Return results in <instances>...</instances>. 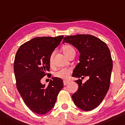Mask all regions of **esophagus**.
Wrapping results in <instances>:
<instances>
[{"mask_svg": "<svg viewBox=\"0 0 125 125\" xmlns=\"http://www.w3.org/2000/svg\"><path fill=\"white\" fill-rule=\"evenodd\" d=\"M69 83L68 81H63V84H64V86H66V85H67V84H68Z\"/></svg>", "mask_w": 125, "mask_h": 125, "instance_id": "obj_1", "label": "esophagus"}]
</instances>
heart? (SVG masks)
Returning a JSON list of instances; mask_svg holds the SVG:
<instances>
[{
	"label": "heart",
	"instance_id": "1",
	"mask_svg": "<svg viewBox=\"0 0 125 125\" xmlns=\"http://www.w3.org/2000/svg\"><path fill=\"white\" fill-rule=\"evenodd\" d=\"M62 52L68 58L71 55L75 54V50L72 46L70 45H66L63 47ZM54 53H52L51 54L49 58V64L52 66L53 64V57H54ZM72 72V70L71 68H62L57 71L54 73V76L57 78H59L63 80H67L70 77V75Z\"/></svg>",
	"mask_w": 125,
	"mask_h": 125
}]
</instances>
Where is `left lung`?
Returning a JSON list of instances; mask_svg holds the SVG:
<instances>
[{"mask_svg": "<svg viewBox=\"0 0 125 125\" xmlns=\"http://www.w3.org/2000/svg\"><path fill=\"white\" fill-rule=\"evenodd\" d=\"M68 43L80 53V63L72 76L80 78L76 81L78 90L72 96L75 104L85 111L96 108L104 100L110 88L112 60L107 45L98 38L90 34L67 35L63 43ZM84 76L89 79L83 84Z\"/></svg>", "mask_w": 125, "mask_h": 125, "instance_id": "obj_1", "label": "left lung"}]
</instances>
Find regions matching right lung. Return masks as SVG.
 I'll list each match as a JSON object with an SVG mask.
<instances>
[{
    "label": "right lung",
    "instance_id": "right-lung-1",
    "mask_svg": "<svg viewBox=\"0 0 125 125\" xmlns=\"http://www.w3.org/2000/svg\"><path fill=\"white\" fill-rule=\"evenodd\" d=\"M63 37H35L21 45L15 55L14 71L17 90L26 106L37 114L44 115L53 107L64 86L63 80L57 77H52L47 86L41 82L49 75V57Z\"/></svg>",
    "mask_w": 125,
    "mask_h": 125
}]
</instances>
